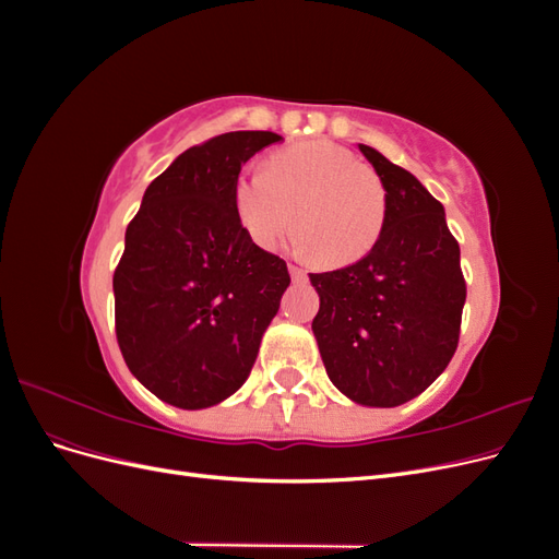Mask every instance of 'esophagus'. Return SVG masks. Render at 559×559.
<instances>
[{
	"instance_id": "1",
	"label": "esophagus",
	"mask_w": 559,
	"mask_h": 559,
	"mask_svg": "<svg viewBox=\"0 0 559 559\" xmlns=\"http://www.w3.org/2000/svg\"><path fill=\"white\" fill-rule=\"evenodd\" d=\"M289 273H292V277L296 280V282H302L308 277V273L302 267H298V265H289Z\"/></svg>"
}]
</instances>
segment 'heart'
<instances>
[{
  "mask_svg": "<svg viewBox=\"0 0 559 559\" xmlns=\"http://www.w3.org/2000/svg\"><path fill=\"white\" fill-rule=\"evenodd\" d=\"M230 202L247 238L263 249L277 245L294 207V247L321 267L364 259L380 240L389 207L382 177L329 140L273 151L263 170L235 177Z\"/></svg>",
  "mask_w": 559,
  "mask_h": 559,
  "instance_id": "heart-1",
  "label": "heart"
}]
</instances>
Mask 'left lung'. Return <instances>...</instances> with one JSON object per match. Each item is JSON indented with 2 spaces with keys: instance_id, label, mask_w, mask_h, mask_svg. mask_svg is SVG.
I'll return each instance as SVG.
<instances>
[{
  "instance_id": "1",
  "label": "left lung",
  "mask_w": 559,
  "mask_h": 559,
  "mask_svg": "<svg viewBox=\"0 0 559 559\" xmlns=\"http://www.w3.org/2000/svg\"><path fill=\"white\" fill-rule=\"evenodd\" d=\"M386 189V224L366 257L310 273L312 331L331 382L361 405L394 408L443 373L460 343L466 282L443 205L408 170L359 144Z\"/></svg>"
}]
</instances>
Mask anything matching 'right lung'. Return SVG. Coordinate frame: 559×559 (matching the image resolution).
I'll return each instance as SVG.
<instances>
[{"label": "right lung", "mask_w": 559, "mask_h": 559, "mask_svg": "<svg viewBox=\"0 0 559 559\" xmlns=\"http://www.w3.org/2000/svg\"><path fill=\"white\" fill-rule=\"evenodd\" d=\"M282 138L226 132L191 146L148 183L114 273L116 341L130 373L183 411L238 392L292 277L238 224L230 186Z\"/></svg>", "instance_id": "add662e5"}]
</instances>
